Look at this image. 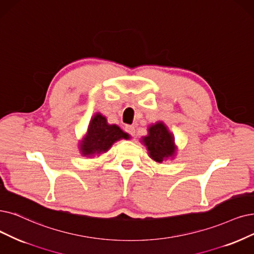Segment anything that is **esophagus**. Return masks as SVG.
<instances>
[{
    "mask_svg": "<svg viewBox=\"0 0 254 254\" xmlns=\"http://www.w3.org/2000/svg\"><path fill=\"white\" fill-rule=\"evenodd\" d=\"M125 130H126V132H128L131 136H134L135 135V128H134V126L128 125V126L125 127Z\"/></svg>",
    "mask_w": 254,
    "mask_h": 254,
    "instance_id": "34e87169",
    "label": "esophagus"
}]
</instances>
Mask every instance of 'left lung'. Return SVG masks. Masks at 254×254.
<instances>
[{
    "mask_svg": "<svg viewBox=\"0 0 254 254\" xmlns=\"http://www.w3.org/2000/svg\"><path fill=\"white\" fill-rule=\"evenodd\" d=\"M148 135L144 136L141 141L149 151V156L157 161L162 162L164 159L173 157L176 151L174 137L167 126L162 122H157L148 129Z\"/></svg>",
    "mask_w": 254,
    "mask_h": 254,
    "instance_id": "1",
    "label": "left lung"
}]
</instances>
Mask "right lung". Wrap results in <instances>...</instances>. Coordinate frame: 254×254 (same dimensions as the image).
Here are the masks:
<instances>
[{
  "mask_svg": "<svg viewBox=\"0 0 254 254\" xmlns=\"http://www.w3.org/2000/svg\"><path fill=\"white\" fill-rule=\"evenodd\" d=\"M129 135L117 125H109L105 117L96 114L90 120L87 134L81 141L80 151L84 156H93L106 152L115 141Z\"/></svg>",
  "mask_w": 254,
  "mask_h": 254,
  "instance_id": "right-lung-1",
  "label": "right lung"
}]
</instances>
